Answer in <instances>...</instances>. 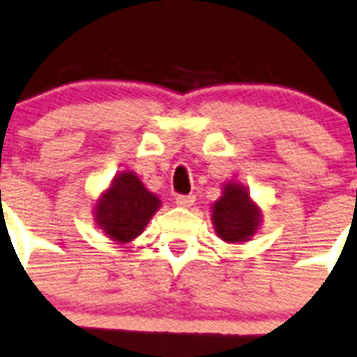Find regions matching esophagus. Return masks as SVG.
I'll return each mask as SVG.
<instances>
[{"label": "esophagus", "mask_w": 357, "mask_h": 357, "mask_svg": "<svg viewBox=\"0 0 357 357\" xmlns=\"http://www.w3.org/2000/svg\"><path fill=\"white\" fill-rule=\"evenodd\" d=\"M176 199V205L178 206H192L194 202H196V196H192V194H178V196L174 197Z\"/></svg>", "instance_id": "obj_1"}]
</instances>
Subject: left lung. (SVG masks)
<instances>
[{"label":"left lung","instance_id":"8db88e82","mask_svg":"<svg viewBox=\"0 0 357 357\" xmlns=\"http://www.w3.org/2000/svg\"><path fill=\"white\" fill-rule=\"evenodd\" d=\"M212 221L220 238L225 241H247L259 225V208L250 202L245 187L225 185L223 196L214 203Z\"/></svg>","mask_w":357,"mask_h":357}]
</instances>
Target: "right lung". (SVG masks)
<instances>
[{
	"mask_svg": "<svg viewBox=\"0 0 357 357\" xmlns=\"http://www.w3.org/2000/svg\"><path fill=\"white\" fill-rule=\"evenodd\" d=\"M160 206L134 172H121L114 179L96 206V220L105 234L119 243H128L143 232Z\"/></svg>",
	"mask_w": 357,
	"mask_h": 357,
	"instance_id": "right-lung-1",
	"label": "right lung"
}]
</instances>
